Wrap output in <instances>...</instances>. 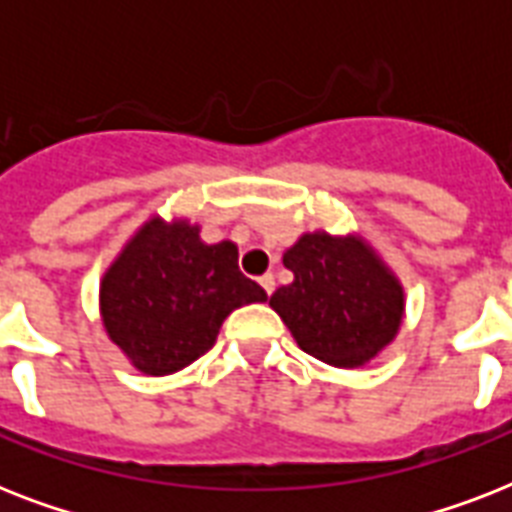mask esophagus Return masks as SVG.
<instances>
[{"mask_svg": "<svg viewBox=\"0 0 512 512\" xmlns=\"http://www.w3.org/2000/svg\"><path fill=\"white\" fill-rule=\"evenodd\" d=\"M260 287L265 289V295L271 297L273 289H276V279H273V273H265V276H260Z\"/></svg>", "mask_w": 512, "mask_h": 512, "instance_id": "1", "label": "esophagus"}]
</instances>
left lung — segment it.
<instances>
[{"mask_svg":"<svg viewBox=\"0 0 512 512\" xmlns=\"http://www.w3.org/2000/svg\"><path fill=\"white\" fill-rule=\"evenodd\" d=\"M284 265L295 281L273 292L271 308L305 353L353 369L396 337L404 292L364 241L305 233Z\"/></svg>","mask_w":512,"mask_h":512,"instance_id":"left-lung-1","label":"left lung"}]
</instances>
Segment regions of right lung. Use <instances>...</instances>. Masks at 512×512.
<instances>
[{
    "mask_svg": "<svg viewBox=\"0 0 512 512\" xmlns=\"http://www.w3.org/2000/svg\"><path fill=\"white\" fill-rule=\"evenodd\" d=\"M265 300V289L239 271L236 244H204L196 225L159 217L132 236L100 284L108 337L156 377L204 356L228 313Z\"/></svg>",
    "mask_w": 512,
    "mask_h": 512,
    "instance_id": "obj_1",
    "label": "right lung"
}]
</instances>
